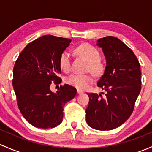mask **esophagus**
<instances>
[{"label":"esophagus","mask_w":152,"mask_h":152,"mask_svg":"<svg viewBox=\"0 0 152 152\" xmlns=\"http://www.w3.org/2000/svg\"><path fill=\"white\" fill-rule=\"evenodd\" d=\"M82 93H83V91H82V90H77V93H78V94H82Z\"/></svg>","instance_id":"34e87169"}]
</instances>
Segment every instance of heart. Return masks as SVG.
Returning a JSON list of instances; mask_svg holds the SVG:
<instances>
[{"label":"heart","instance_id":"obj_1","mask_svg":"<svg viewBox=\"0 0 152 152\" xmlns=\"http://www.w3.org/2000/svg\"><path fill=\"white\" fill-rule=\"evenodd\" d=\"M78 53L85 58L89 62L88 69L95 74H99L103 70L104 66L99 61L101 58L99 50L90 44H82L76 48ZM59 66L65 71H69L71 67V56L68 51L62 52L59 57ZM93 76L90 74L72 73L65 78V82L76 87L78 90L87 88L93 82Z\"/></svg>","mask_w":152,"mask_h":152}]
</instances>
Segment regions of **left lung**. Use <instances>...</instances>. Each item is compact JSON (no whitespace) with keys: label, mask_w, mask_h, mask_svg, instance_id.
I'll return each instance as SVG.
<instances>
[{"label":"left lung","mask_w":152,"mask_h":152,"mask_svg":"<svg viewBox=\"0 0 152 152\" xmlns=\"http://www.w3.org/2000/svg\"><path fill=\"white\" fill-rule=\"evenodd\" d=\"M97 45L107 62L97 85L106 94L87 93L90 101L86 121L91 128L104 131L120 126L132 115L141 90V71L132 50L117 37L101 38Z\"/></svg>","instance_id":"1"}]
</instances>
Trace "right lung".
Wrapping results in <instances>:
<instances>
[{
    "instance_id": "right-lung-1",
    "label": "right lung",
    "mask_w": 152,
    "mask_h": 152,
    "mask_svg": "<svg viewBox=\"0 0 152 152\" xmlns=\"http://www.w3.org/2000/svg\"><path fill=\"white\" fill-rule=\"evenodd\" d=\"M71 39L45 35L28 43L20 53L13 68L14 90L18 108L26 120L37 128L56 126L62 121L63 107L76 95L69 85L60 86L56 93L51 83L62 79L59 57Z\"/></svg>"
}]
</instances>
